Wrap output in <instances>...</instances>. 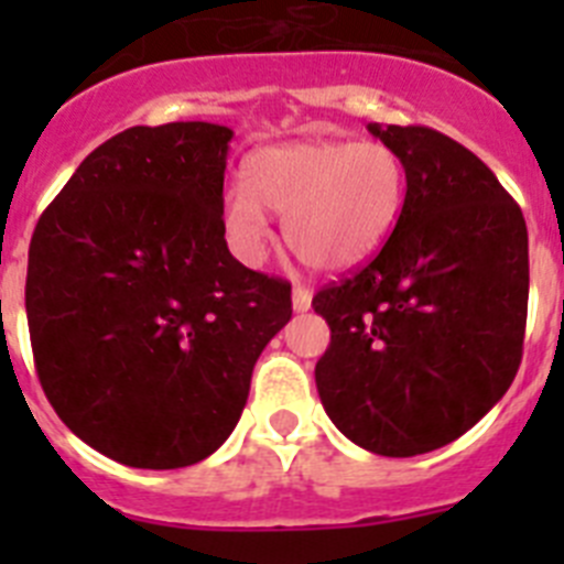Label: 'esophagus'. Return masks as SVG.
Wrapping results in <instances>:
<instances>
[{
  "instance_id": "34e87169",
  "label": "esophagus",
  "mask_w": 564,
  "mask_h": 564,
  "mask_svg": "<svg viewBox=\"0 0 564 564\" xmlns=\"http://www.w3.org/2000/svg\"><path fill=\"white\" fill-rule=\"evenodd\" d=\"M311 302H313L311 288H305V285L293 288V311H296V313L311 311Z\"/></svg>"
}]
</instances>
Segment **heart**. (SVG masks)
I'll list each match as a JSON object with an SVG mask.
<instances>
[{
  "mask_svg": "<svg viewBox=\"0 0 564 564\" xmlns=\"http://www.w3.org/2000/svg\"><path fill=\"white\" fill-rule=\"evenodd\" d=\"M406 200V163L381 141H291L259 149L246 183L223 197V226L248 262L265 253L268 212L282 217V237L305 265L347 271L390 237Z\"/></svg>",
  "mask_w": 564,
  "mask_h": 564,
  "instance_id": "1",
  "label": "heart"
}]
</instances>
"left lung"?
<instances>
[{
    "mask_svg": "<svg viewBox=\"0 0 564 564\" xmlns=\"http://www.w3.org/2000/svg\"><path fill=\"white\" fill-rule=\"evenodd\" d=\"M370 132L406 163L381 251L313 296L330 325L316 364L341 435L383 457L457 441L514 381L528 316V228L495 172L430 127Z\"/></svg>",
    "mask_w": 564,
    "mask_h": 564,
    "instance_id": "left-lung-1",
    "label": "left lung"
}]
</instances>
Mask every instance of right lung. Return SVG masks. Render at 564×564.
I'll return each mask as SVG.
<instances>
[{
    "label": "right lung",
    "mask_w": 564,
    "mask_h": 564,
    "mask_svg": "<svg viewBox=\"0 0 564 564\" xmlns=\"http://www.w3.org/2000/svg\"><path fill=\"white\" fill-rule=\"evenodd\" d=\"M231 129L132 127L84 158L30 239V344L56 415L132 468L206 460L237 426L291 285L231 257Z\"/></svg>",
    "instance_id": "obj_1"
}]
</instances>
